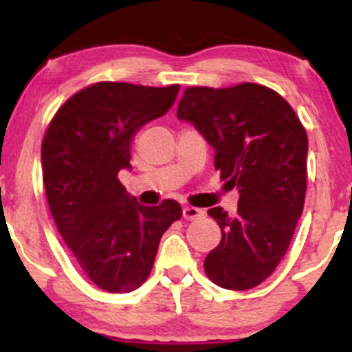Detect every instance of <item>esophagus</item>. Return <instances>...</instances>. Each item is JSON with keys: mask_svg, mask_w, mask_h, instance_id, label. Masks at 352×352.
Returning a JSON list of instances; mask_svg holds the SVG:
<instances>
[{"mask_svg": "<svg viewBox=\"0 0 352 352\" xmlns=\"http://www.w3.org/2000/svg\"><path fill=\"white\" fill-rule=\"evenodd\" d=\"M204 215V210L201 208H197V207H184V218H187V220H195V218H199Z\"/></svg>", "mask_w": 352, "mask_h": 352, "instance_id": "1", "label": "esophagus"}]
</instances>
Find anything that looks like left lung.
Masks as SVG:
<instances>
[{"mask_svg": "<svg viewBox=\"0 0 352 352\" xmlns=\"http://www.w3.org/2000/svg\"><path fill=\"white\" fill-rule=\"evenodd\" d=\"M177 117L212 145L221 180L240 193L235 215L208 210L221 240L205 273L225 289L254 288L283 260L305 207V127L278 92L253 82L185 89Z\"/></svg>", "mask_w": 352, "mask_h": 352, "instance_id": "obj_1", "label": "left lung"}]
</instances>
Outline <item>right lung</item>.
Instances as JSON below:
<instances>
[{
	"mask_svg": "<svg viewBox=\"0 0 352 352\" xmlns=\"http://www.w3.org/2000/svg\"><path fill=\"white\" fill-rule=\"evenodd\" d=\"M179 91V84L98 82L67 99L44 135L43 182L52 218L82 272L104 292L139 288L165 230L182 217L179 201L145 207L119 182V172L132 168V139L167 114Z\"/></svg>",
	"mask_w": 352,
	"mask_h": 352,
	"instance_id": "1",
	"label": "right lung"
}]
</instances>
